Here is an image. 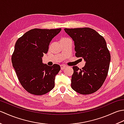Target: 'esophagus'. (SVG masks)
Returning a JSON list of instances; mask_svg holds the SVG:
<instances>
[{
    "instance_id": "esophagus-1",
    "label": "esophagus",
    "mask_w": 124,
    "mask_h": 124,
    "mask_svg": "<svg viewBox=\"0 0 124 124\" xmlns=\"http://www.w3.org/2000/svg\"><path fill=\"white\" fill-rule=\"evenodd\" d=\"M60 67H61V70H64L65 68H66V66H65V65H63V64H61L60 65Z\"/></svg>"
}]
</instances>
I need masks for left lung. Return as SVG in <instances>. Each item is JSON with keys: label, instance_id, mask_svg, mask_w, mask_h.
Returning <instances> with one entry per match:
<instances>
[{"label": "left lung", "instance_id": "1", "mask_svg": "<svg viewBox=\"0 0 124 124\" xmlns=\"http://www.w3.org/2000/svg\"><path fill=\"white\" fill-rule=\"evenodd\" d=\"M64 30L74 41L76 56L85 62L81 69L73 67L71 87L81 94L93 93L102 86L108 72L111 57L106 41L91 28Z\"/></svg>", "mask_w": 124, "mask_h": 124}]
</instances>
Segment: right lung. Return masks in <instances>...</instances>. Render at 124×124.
Returning a JSON list of instances; mask_svg holds the SVG:
<instances>
[{
    "label": "right lung",
    "mask_w": 124,
    "mask_h": 124,
    "mask_svg": "<svg viewBox=\"0 0 124 124\" xmlns=\"http://www.w3.org/2000/svg\"><path fill=\"white\" fill-rule=\"evenodd\" d=\"M61 29H33L18 39L12 56L13 67L18 80L26 91L41 95L51 91L61 69L59 64L49 66L43 63L44 54L48 51L52 39Z\"/></svg>",
    "instance_id": "obj_1"
}]
</instances>
